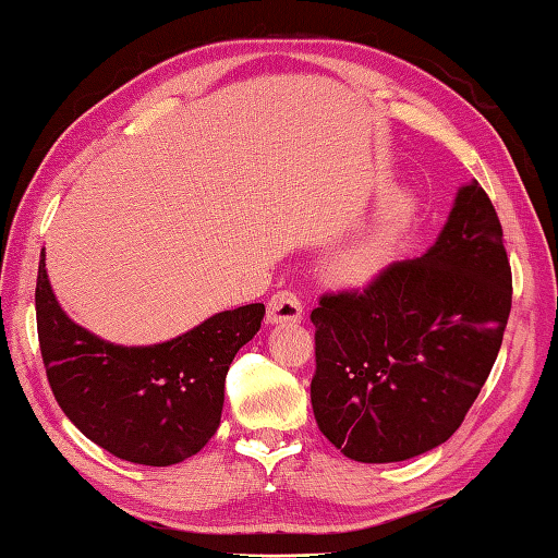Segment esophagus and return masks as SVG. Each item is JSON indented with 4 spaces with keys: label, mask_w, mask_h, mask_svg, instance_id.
Masks as SVG:
<instances>
[{
    "label": "esophagus",
    "mask_w": 558,
    "mask_h": 558,
    "mask_svg": "<svg viewBox=\"0 0 558 558\" xmlns=\"http://www.w3.org/2000/svg\"><path fill=\"white\" fill-rule=\"evenodd\" d=\"M303 303L293 291H279L267 303V324H287L301 322Z\"/></svg>",
    "instance_id": "obj_1"
}]
</instances>
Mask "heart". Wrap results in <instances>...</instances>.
Wrapping results in <instances>:
<instances>
[{
  "mask_svg": "<svg viewBox=\"0 0 558 558\" xmlns=\"http://www.w3.org/2000/svg\"><path fill=\"white\" fill-rule=\"evenodd\" d=\"M410 210H412V203L404 194L386 198L381 210L376 213L374 222L369 225V229H366L357 241H352L350 246L343 248L341 255H338L336 260L338 275L350 281L372 277L376 267L386 260L392 241H396L402 225L407 222V217H410Z\"/></svg>",
  "mask_w": 558,
  "mask_h": 558,
  "instance_id": "obj_1",
  "label": "heart"
}]
</instances>
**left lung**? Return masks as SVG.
Listing matches in <instances>:
<instances>
[{"instance_id":"8db88e82","label":"left lung","mask_w":558,"mask_h":558,"mask_svg":"<svg viewBox=\"0 0 558 558\" xmlns=\"http://www.w3.org/2000/svg\"><path fill=\"white\" fill-rule=\"evenodd\" d=\"M511 312V267L493 201L461 186L436 243L364 289L312 310L310 398L345 457L390 464L442 445L490 376Z\"/></svg>"}]
</instances>
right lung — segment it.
I'll return each mask as SVG.
<instances>
[{
    "label": "right lung",
    "mask_w": 558,
    "mask_h": 558,
    "mask_svg": "<svg viewBox=\"0 0 558 558\" xmlns=\"http://www.w3.org/2000/svg\"><path fill=\"white\" fill-rule=\"evenodd\" d=\"M37 336L63 414L118 459L170 466L201 452L220 426L225 378L260 331L263 303L225 310L156 345H116L61 310L39 253Z\"/></svg>",
    "instance_id": "1"
}]
</instances>
